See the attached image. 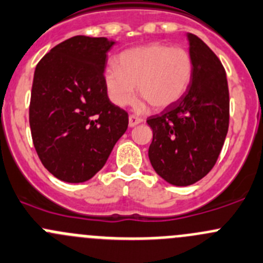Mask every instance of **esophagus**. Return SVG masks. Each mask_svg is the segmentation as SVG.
Here are the masks:
<instances>
[{
  "label": "esophagus",
  "mask_w": 263,
  "mask_h": 263,
  "mask_svg": "<svg viewBox=\"0 0 263 263\" xmlns=\"http://www.w3.org/2000/svg\"><path fill=\"white\" fill-rule=\"evenodd\" d=\"M141 122H142L141 117L135 116V114H131V116H129V118H128V124H129V127L137 126V124L141 123Z\"/></svg>",
  "instance_id": "1"
}]
</instances>
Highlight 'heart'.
Returning a JSON list of instances; mask_svg holds the SVG:
<instances>
[{"label": "heart", "instance_id": "heart-1", "mask_svg": "<svg viewBox=\"0 0 263 263\" xmlns=\"http://www.w3.org/2000/svg\"><path fill=\"white\" fill-rule=\"evenodd\" d=\"M193 58L186 50L165 43H152L122 52L117 68L104 70L109 99L116 105L132 103L135 86L154 109H164L180 100L193 80Z\"/></svg>", "mask_w": 263, "mask_h": 263}]
</instances>
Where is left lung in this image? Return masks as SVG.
<instances>
[{"label": "left lung", "instance_id": "obj_1", "mask_svg": "<svg viewBox=\"0 0 263 263\" xmlns=\"http://www.w3.org/2000/svg\"><path fill=\"white\" fill-rule=\"evenodd\" d=\"M187 37L194 63L190 86L180 100L146 121L153 129L150 163L160 177L176 186L193 185L212 170L230 118L222 63L199 37L191 33Z\"/></svg>", "mask_w": 263, "mask_h": 263}]
</instances>
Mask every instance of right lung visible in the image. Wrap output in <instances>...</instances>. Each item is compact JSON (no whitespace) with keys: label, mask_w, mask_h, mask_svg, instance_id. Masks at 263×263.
I'll use <instances>...</instances> for the list:
<instances>
[{"label":"right lung","mask_w":263,"mask_h":263,"mask_svg":"<svg viewBox=\"0 0 263 263\" xmlns=\"http://www.w3.org/2000/svg\"><path fill=\"white\" fill-rule=\"evenodd\" d=\"M105 37L76 35L46 53L34 70L29 124L46 170L65 182H85L108 160L128 127V113L109 101L104 83Z\"/></svg>","instance_id":"right-lung-1"}]
</instances>
